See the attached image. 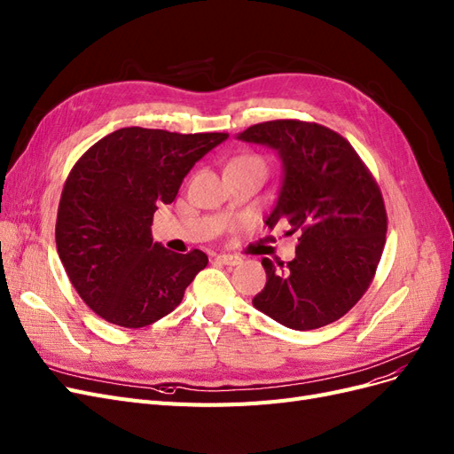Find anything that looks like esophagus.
Segmentation results:
<instances>
[{"instance_id":"1","label":"esophagus","mask_w":454,"mask_h":454,"mask_svg":"<svg viewBox=\"0 0 454 454\" xmlns=\"http://www.w3.org/2000/svg\"><path fill=\"white\" fill-rule=\"evenodd\" d=\"M216 260L221 262V264H224V266H238V264H241V258L236 256V254H218Z\"/></svg>"}]
</instances>
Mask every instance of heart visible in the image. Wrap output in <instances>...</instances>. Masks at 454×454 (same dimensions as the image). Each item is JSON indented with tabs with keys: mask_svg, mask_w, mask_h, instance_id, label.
Here are the masks:
<instances>
[{
	"mask_svg": "<svg viewBox=\"0 0 454 454\" xmlns=\"http://www.w3.org/2000/svg\"><path fill=\"white\" fill-rule=\"evenodd\" d=\"M233 162H262V158L260 156H254V154H248V156H241V158H236L233 160ZM231 162V164H233ZM264 164V162H262Z\"/></svg>",
	"mask_w": 454,
	"mask_h": 454,
	"instance_id": "1",
	"label": "heart"
}]
</instances>
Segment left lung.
Returning a JSON list of instances; mask_svg holds the SVG:
<instances>
[{
  "mask_svg": "<svg viewBox=\"0 0 454 454\" xmlns=\"http://www.w3.org/2000/svg\"><path fill=\"white\" fill-rule=\"evenodd\" d=\"M268 145L285 177L266 224L300 231L292 262L262 258L268 281L253 298L258 311L292 330H315L348 313L370 288L387 239L381 188L350 143L303 121L260 122L238 136Z\"/></svg>",
  "mask_w": 454,
  "mask_h": 454,
  "instance_id": "8db88e82",
  "label": "left lung"
}]
</instances>
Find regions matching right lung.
Segmentation results:
<instances>
[{
  "instance_id": "1",
  "label": "right lung",
  "mask_w": 454,
  "mask_h": 454,
  "mask_svg": "<svg viewBox=\"0 0 454 454\" xmlns=\"http://www.w3.org/2000/svg\"><path fill=\"white\" fill-rule=\"evenodd\" d=\"M228 134L121 128L71 168L58 206L56 248L82 301L107 323L143 328L171 313L207 254L153 243V216Z\"/></svg>"
}]
</instances>
